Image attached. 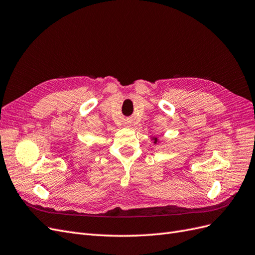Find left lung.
I'll return each instance as SVG.
<instances>
[{
  "label": "left lung",
  "mask_w": 255,
  "mask_h": 255,
  "mask_svg": "<svg viewBox=\"0 0 255 255\" xmlns=\"http://www.w3.org/2000/svg\"><path fill=\"white\" fill-rule=\"evenodd\" d=\"M155 141H156V139H155Z\"/></svg>",
  "instance_id": "left-lung-1"
}]
</instances>
